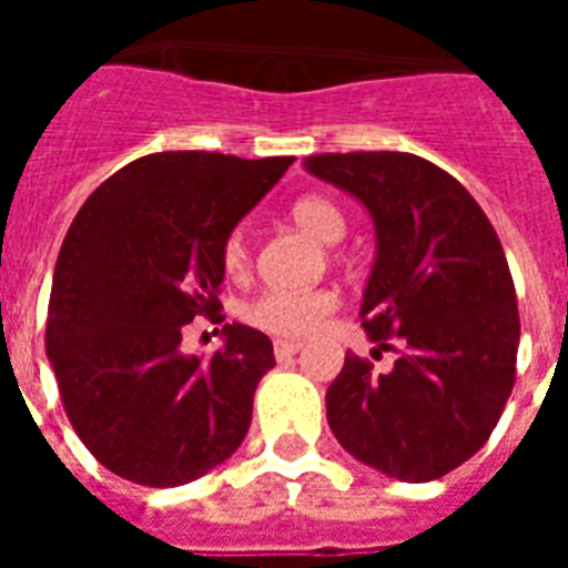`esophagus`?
I'll use <instances>...</instances> for the list:
<instances>
[{
  "label": "esophagus",
  "instance_id": "34e87169",
  "mask_svg": "<svg viewBox=\"0 0 568 568\" xmlns=\"http://www.w3.org/2000/svg\"><path fill=\"white\" fill-rule=\"evenodd\" d=\"M303 345L301 342H285V338H276L274 342V356L276 359H288V356L301 354Z\"/></svg>",
  "mask_w": 568,
  "mask_h": 568
}]
</instances>
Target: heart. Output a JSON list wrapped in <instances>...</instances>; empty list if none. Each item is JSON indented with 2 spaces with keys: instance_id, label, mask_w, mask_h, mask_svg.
<instances>
[{
  "instance_id": "obj_1",
  "label": "heart",
  "mask_w": 568,
  "mask_h": 568,
  "mask_svg": "<svg viewBox=\"0 0 568 568\" xmlns=\"http://www.w3.org/2000/svg\"><path fill=\"white\" fill-rule=\"evenodd\" d=\"M292 217L303 230L324 244H336L345 239L347 221L333 200L318 194L301 196L292 205ZM221 265L226 276L241 280L253 265V247L244 226L226 232L221 244ZM338 310V294L329 288H310V292H288V288H265L241 306V318L250 327L262 329L276 338H306L318 333L333 312Z\"/></svg>"
}]
</instances>
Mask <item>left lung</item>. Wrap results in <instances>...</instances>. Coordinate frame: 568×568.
<instances>
[{
  "instance_id": "left-lung-1",
  "label": "left lung",
  "mask_w": 568,
  "mask_h": 568,
  "mask_svg": "<svg viewBox=\"0 0 568 568\" xmlns=\"http://www.w3.org/2000/svg\"><path fill=\"white\" fill-rule=\"evenodd\" d=\"M306 171L372 212L377 258L359 315L397 354L388 374L345 356L329 430L383 475L436 480L484 448L516 383L519 306L501 241L475 196L422 155L321 153Z\"/></svg>"
}]
</instances>
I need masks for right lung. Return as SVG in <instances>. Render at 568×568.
Here are the masks:
<instances>
[{
    "mask_svg": "<svg viewBox=\"0 0 568 568\" xmlns=\"http://www.w3.org/2000/svg\"><path fill=\"white\" fill-rule=\"evenodd\" d=\"M292 155L180 150L102 182L67 230L52 276L47 354L84 448L118 477L182 486L235 454L274 345L223 324L212 356L180 351L185 324H221L226 232L274 189Z\"/></svg>",
    "mask_w": 568,
    "mask_h": 568,
    "instance_id": "add662e5",
    "label": "right lung"
}]
</instances>
